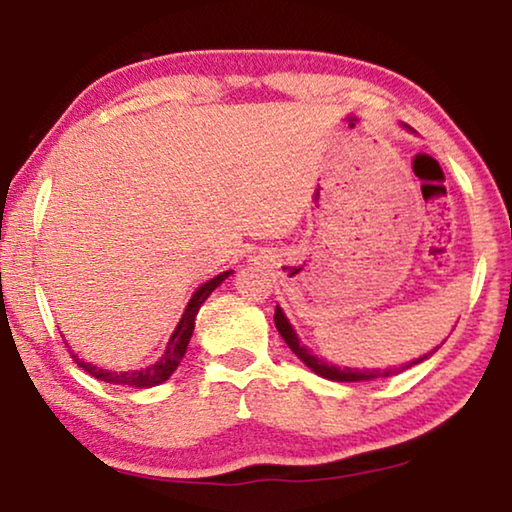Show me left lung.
Listing matches in <instances>:
<instances>
[{
  "instance_id": "1",
  "label": "left lung",
  "mask_w": 512,
  "mask_h": 512,
  "mask_svg": "<svg viewBox=\"0 0 512 512\" xmlns=\"http://www.w3.org/2000/svg\"><path fill=\"white\" fill-rule=\"evenodd\" d=\"M275 326L279 335H282L286 345H289V349L293 354L298 356L300 361L305 363L307 368L314 370V373L326 377V380H335V382H363V380H375V377H389V375H396L401 373V370L415 366V363L424 361L426 354L422 356V359H415L412 363H408V366H401V368H373V370H359V368H340V366H328L326 361L317 359V356L310 354V349H305L303 345H300V340L296 338V333H293V328L289 321H286V317L282 314V310H275Z\"/></svg>"
}]
</instances>
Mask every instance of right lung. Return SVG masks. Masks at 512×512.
Masks as SVG:
<instances>
[{"label":"right lung","instance_id":"add662e5","mask_svg":"<svg viewBox=\"0 0 512 512\" xmlns=\"http://www.w3.org/2000/svg\"><path fill=\"white\" fill-rule=\"evenodd\" d=\"M228 275H230V272H221V275L209 279L207 284H202L200 289L193 293L191 303L186 305V312L179 321L177 331L172 333L170 342H167L165 354L160 356V361L153 363V366L142 368V370H125V373H116V370H104V368L93 366V363L76 359L74 354H72V359L79 363V368L86 370L88 375H93V377H97V380H104L109 384H121V387H135V389H149V387H156V384H163L165 380H170V375L174 373V370H177L181 359H184L188 340H191V335H193L195 314H198L200 305L205 303V300L209 298V293H212L216 286H219Z\"/></svg>","mask_w":512,"mask_h":512}]
</instances>
